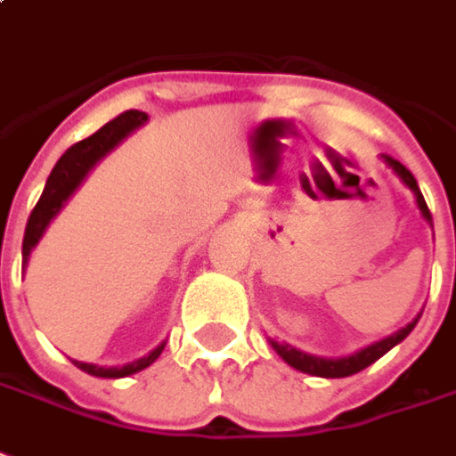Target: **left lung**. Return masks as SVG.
Returning a JSON list of instances; mask_svg holds the SVG:
<instances>
[{"label":"left lung","instance_id":"1","mask_svg":"<svg viewBox=\"0 0 456 456\" xmlns=\"http://www.w3.org/2000/svg\"><path fill=\"white\" fill-rule=\"evenodd\" d=\"M383 159H386L388 167H393V171H395L400 179H403V183L408 186L410 191L415 193V199H418V206H419V211H422V216H425V221L432 223V213H429L428 203H425V199H422V193H419V186L418 182H415V176H412V174H410V171L405 169L398 159H393V157H388V154H383ZM415 324H418V319H415V322H410L405 329L395 331L393 337L383 338V341H376V344H370L368 348H361L358 354L346 358L309 356V354H305V351H297V348H292L289 344H277V341H273V348L280 354V356L285 358L289 366L297 368V370H302V373H309V376H322V378H346L358 373V370H363V368L370 366V363H376L378 358L383 356V354H388L390 348L408 337Z\"/></svg>","mask_w":456,"mask_h":456}]
</instances>
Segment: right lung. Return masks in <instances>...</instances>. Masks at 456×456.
<instances>
[{"label":"right lung","mask_w":456,"mask_h":456,"mask_svg":"<svg viewBox=\"0 0 456 456\" xmlns=\"http://www.w3.org/2000/svg\"><path fill=\"white\" fill-rule=\"evenodd\" d=\"M142 122H147V115H144V112H140V110H127V112H122V115H118L115 119H110L108 125H102L95 134H90L86 140L76 142L73 147H68L66 154L56 161V167H53L51 176H48L46 189H44L41 199H38V203L34 206V211L28 216L24 245H21L24 263L28 260L31 248H34V245L38 243V238L44 235L51 218L61 211V206L66 203L68 196L78 189V183L83 182L86 174L95 167V161L102 159V157H105L115 144H119V142L125 140L134 127H140ZM161 351H164V344L154 348L150 356H144L140 358V361H134V363H127V366L119 368H102L93 366V363H80V361H73V363H76L80 370L90 373V376L125 378L132 376V373H137L142 368L151 366V363L159 358Z\"/></svg>","instance_id":"obj_1"}]
</instances>
